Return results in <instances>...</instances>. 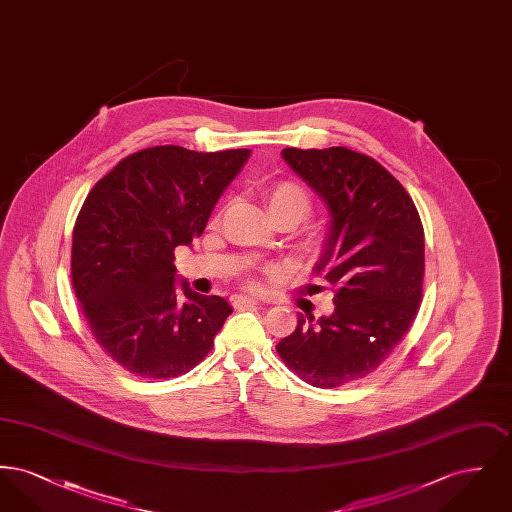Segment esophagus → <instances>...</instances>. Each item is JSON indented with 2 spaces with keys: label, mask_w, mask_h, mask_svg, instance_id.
<instances>
[{
  "label": "esophagus",
  "mask_w": 512,
  "mask_h": 512,
  "mask_svg": "<svg viewBox=\"0 0 512 512\" xmlns=\"http://www.w3.org/2000/svg\"><path fill=\"white\" fill-rule=\"evenodd\" d=\"M232 305L236 309H247V307H255L259 305V301L255 297H247V295H234L232 297Z\"/></svg>",
  "instance_id": "34e87169"
}]
</instances>
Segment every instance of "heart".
I'll list each match as a JSON object with an SVG mask.
<instances>
[{"label":"heart","instance_id":"1","mask_svg":"<svg viewBox=\"0 0 512 512\" xmlns=\"http://www.w3.org/2000/svg\"><path fill=\"white\" fill-rule=\"evenodd\" d=\"M263 201L267 209L268 217L274 220H288L292 226L307 219L313 211V199L309 192L293 182V180H278L265 186ZM326 240L324 230H311L309 232V244L320 245Z\"/></svg>","mask_w":512,"mask_h":512}]
</instances>
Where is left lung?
<instances>
[{"instance_id":"8db88e82","label":"left lung","mask_w":512,"mask_h":512,"mask_svg":"<svg viewBox=\"0 0 512 512\" xmlns=\"http://www.w3.org/2000/svg\"><path fill=\"white\" fill-rule=\"evenodd\" d=\"M284 161L328 205L330 226L315 272L334 292V313H297L276 345L315 388L365 378L409 332L422 301L424 228L411 195L378 161L347 147L282 149Z\"/></svg>"}]
</instances>
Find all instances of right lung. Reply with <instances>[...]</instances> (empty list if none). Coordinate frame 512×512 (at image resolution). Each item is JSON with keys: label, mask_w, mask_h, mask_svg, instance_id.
<instances>
[{"label": "right lung", "mask_w": 512, "mask_h": 512, "mask_svg": "<svg viewBox=\"0 0 512 512\" xmlns=\"http://www.w3.org/2000/svg\"><path fill=\"white\" fill-rule=\"evenodd\" d=\"M249 153L147 147L86 197L73 230L74 293L96 341L128 372L174 378L213 349L232 307L188 282L178 290L174 249L203 234Z\"/></svg>", "instance_id": "right-lung-1"}]
</instances>
